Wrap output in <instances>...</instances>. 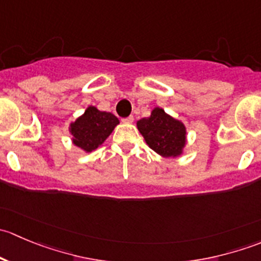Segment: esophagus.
<instances>
[{
  "instance_id": "obj_1",
  "label": "esophagus",
  "mask_w": 261,
  "mask_h": 261,
  "mask_svg": "<svg viewBox=\"0 0 261 261\" xmlns=\"http://www.w3.org/2000/svg\"><path fill=\"white\" fill-rule=\"evenodd\" d=\"M123 123H133L134 122V116H128V117L122 118Z\"/></svg>"
}]
</instances>
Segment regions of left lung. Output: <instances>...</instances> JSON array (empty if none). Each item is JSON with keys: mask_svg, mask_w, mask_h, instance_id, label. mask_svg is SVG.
Returning a JSON list of instances; mask_svg holds the SVG:
<instances>
[{"mask_svg": "<svg viewBox=\"0 0 261 261\" xmlns=\"http://www.w3.org/2000/svg\"><path fill=\"white\" fill-rule=\"evenodd\" d=\"M138 128L150 149L164 158H177L186 146V126L179 120L155 107L150 117L138 121Z\"/></svg>", "mask_w": 261, "mask_h": 261, "instance_id": "8db88e82", "label": "left lung"}]
</instances>
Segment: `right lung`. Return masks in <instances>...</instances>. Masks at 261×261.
I'll use <instances>...</instances> for the list:
<instances>
[{
    "label": "right lung",
    "instance_id": "obj_1",
    "mask_svg": "<svg viewBox=\"0 0 261 261\" xmlns=\"http://www.w3.org/2000/svg\"><path fill=\"white\" fill-rule=\"evenodd\" d=\"M118 123V118L111 112L99 111L94 106H89L83 115L70 123L73 144L86 152L93 151L105 143Z\"/></svg>",
    "mask_w": 261,
    "mask_h": 261
}]
</instances>
